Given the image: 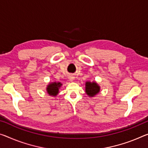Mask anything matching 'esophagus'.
<instances>
[{"label": "esophagus", "mask_w": 148, "mask_h": 148, "mask_svg": "<svg viewBox=\"0 0 148 148\" xmlns=\"http://www.w3.org/2000/svg\"><path fill=\"white\" fill-rule=\"evenodd\" d=\"M69 79H70V82H73L74 80V77L73 76H70Z\"/></svg>", "instance_id": "1"}]
</instances>
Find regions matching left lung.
<instances>
[{"mask_svg": "<svg viewBox=\"0 0 148 148\" xmlns=\"http://www.w3.org/2000/svg\"><path fill=\"white\" fill-rule=\"evenodd\" d=\"M85 91L89 97H95L100 92V86L96 82L87 81L85 84Z\"/></svg>", "mask_w": 148, "mask_h": 148, "instance_id": "8db88e82", "label": "left lung"}]
</instances>
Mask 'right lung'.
Masks as SVG:
<instances>
[{
	"label": "right lung",
	"mask_w": 148,
	"mask_h": 148,
	"mask_svg": "<svg viewBox=\"0 0 148 148\" xmlns=\"http://www.w3.org/2000/svg\"><path fill=\"white\" fill-rule=\"evenodd\" d=\"M62 84L59 82H53L49 83L47 86L46 90L48 94L51 96H57L59 93V89Z\"/></svg>",
	"instance_id": "obj_1"
}]
</instances>
